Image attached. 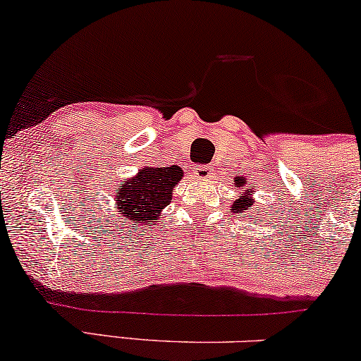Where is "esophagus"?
<instances>
[{"mask_svg": "<svg viewBox=\"0 0 361 361\" xmlns=\"http://www.w3.org/2000/svg\"><path fill=\"white\" fill-rule=\"evenodd\" d=\"M194 173L197 179H209V177H212V173H214V167L212 166H199L194 169Z\"/></svg>", "mask_w": 361, "mask_h": 361, "instance_id": "obj_1", "label": "esophagus"}]
</instances>
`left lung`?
Listing matches in <instances>:
<instances>
[{
  "mask_svg": "<svg viewBox=\"0 0 361 361\" xmlns=\"http://www.w3.org/2000/svg\"><path fill=\"white\" fill-rule=\"evenodd\" d=\"M235 184H238L235 188H244V182L241 179H238ZM252 194H255V185H249V188L241 194V197H239L238 201H234L233 209H231V211H233L234 214H246V212H251L252 202H255L251 199Z\"/></svg>",
  "mask_w": 361,
  "mask_h": 361,
  "instance_id": "8db88e82",
  "label": "left lung"
}]
</instances>
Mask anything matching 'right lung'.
I'll return each instance as SVG.
<instances>
[{
	"instance_id": "1",
	"label": "right lung",
	"mask_w": 361,
	"mask_h": 361,
	"mask_svg": "<svg viewBox=\"0 0 361 361\" xmlns=\"http://www.w3.org/2000/svg\"><path fill=\"white\" fill-rule=\"evenodd\" d=\"M182 171L172 167L142 169L133 179L120 182L115 195V209L120 224L142 222L150 226L157 222L164 207L172 201L173 185L180 180Z\"/></svg>"
}]
</instances>
